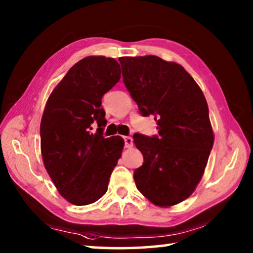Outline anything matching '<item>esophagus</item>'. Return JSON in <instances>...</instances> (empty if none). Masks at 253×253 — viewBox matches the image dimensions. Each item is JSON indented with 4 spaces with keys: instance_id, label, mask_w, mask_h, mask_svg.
Wrapping results in <instances>:
<instances>
[{
    "instance_id": "1",
    "label": "esophagus",
    "mask_w": 253,
    "mask_h": 253,
    "mask_svg": "<svg viewBox=\"0 0 253 253\" xmlns=\"http://www.w3.org/2000/svg\"><path fill=\"white\" fill-rule=\"evenodd\" d=\"M124 141H125V147L126 148L133 147V138L129 137V136H125V137H124Z\"/></svg>"
}]
</instances>
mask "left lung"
<instances>
[{"instance_id":"1","label":"left lung","mask_w":253,"mask_h":253,"mask_svg":"<svg viewBox=\"0 0 253 253\" xmlns=\"http://www.w3.org/2000/svg\"><path fill=\"white\" fill-rule=\"evenodd\" d=\"M124 83L143 116H154L159 136H133L144 156L134 172L137 189L159 207L190 197L214 144L202 89L183 67L158 56L120 57Z\"/></svg>"}]
</instances>
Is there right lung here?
I'll use <instances>...</instances> for the list:
<instances>
[{
  "mask_svg": "<svg viewBox=\"0 0 253 253\" xmlns=\"http://www.w3.org/2000/svg\"><path fill=\"white\" fill-rule=\"evenodd\" d=\"M114 58L87 56L73 65L46 102L40 123L43 166L59 195L76 206L95 203L108 183L125 142L105 138L101 99L120 80ZM94 121L99 128L92 133Z\"/></svg>",
  "mask_w": 253,
  "mask_h": 253,
  "instance_id": "right-lung-1",
  "label": "right lung"
}]
</instances>
